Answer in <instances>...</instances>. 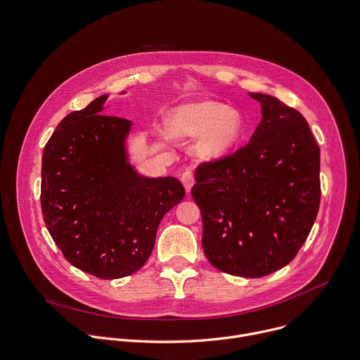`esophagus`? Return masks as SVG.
<instances>
[{
    "instance_id": "1",
    "label": "esophagus",
    "mask_w": 360,
    "mask_h": 360,
    "mask_svg": "<svg viewBox=\"0 0 360 360\" xmlns=\"http://www.w3.org/2000/svg\"><path fill=\"white\" fill-rule=\"evenodd\" d=\"M181 181H182V184H184V186H185V191H186V192H191V189H192V186H193V184H195V178H193L192 171H191V169H185V171L182 172V175H181Z\"/></svg>"
}]
</instances>
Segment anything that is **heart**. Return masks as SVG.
Listing matches in <instances>:
<instances>
[{
    "label": "heart",
    "mask_w": 360,
    "mask_h": 360,
    "mask_svg": "<svg viewBox=\"0 0 360 360\" xmlns=\"http://www.w3.org/2000/svg\"><path fill=\"white\" fill-rule=\"evenodd\" d=\"M168 125L174 138H199L195 153L205 162H215L226 157L243 134L240 112L218 101L181 105L171 112Z\"/></svg>",
    "instance_id": "heart-1"
}]
</instances>
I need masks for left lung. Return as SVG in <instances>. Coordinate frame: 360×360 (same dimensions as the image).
Here are the masks:
<instances>
[{"label": "left lung", "instance_id": "1", "mask_svg": "<svg viewBox=\"0 0 360 360\" xmlns=\"http://www.w3.org/2000/svg\"><path fill=\"white\" fill-rule=\"evenodd\" d=\"M262 120L248 145L196 169L192 198L202 248L219 271L261 278L286 266L309 235L321 202V149L303 115L249 92Z\"/></svg>", "mask_w": 360, "mask_h": 360}]
</instances>
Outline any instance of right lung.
Returning <instances> with one entry per match:
<instances>
[{
	"instance_id": "1",
	"label": "right lung",
	"mask_w": 360,
	"mask_h": 360,
	"mask_svg": "<svg viewBox=\"0 0 360 360\" xmlns=\"http://www.w3.org/2000/svg\"><path fill=\"white\" fill-rule=\"evenodd\" d=\"M107 99L101 95L68 114L46 142L41 210L71 265L120 279L145 265L161 219L185 189L174 176L150 178L135 169L127 150L132 122L104 115Z\"/></svg>"
}]
</instances>
